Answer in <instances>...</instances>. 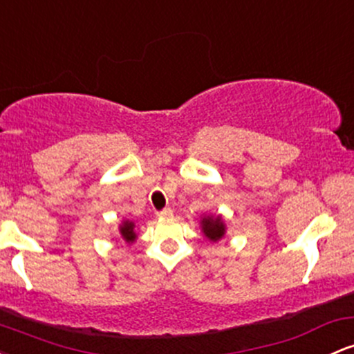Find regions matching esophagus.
Wrapping results in <instances>:
<instances>
[{"instance_id":"34e87169","label":"esophagus","mask_w":354,"mask_h":354,"mask_svg":"<svg viewBox=\"0 0 354 354\" xmlns=\"http://www.w3.org/2000/svg\"><path fill=\"white\" fill-rule=\"evenodd\" d=\"M156 215L159 216V218H168V216L173 215V209H171V208H162L161 212L156 213Z\"/></svg>"}]
</instances>
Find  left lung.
<instances>
[{
  "instance_id": "obj_1",
  "label": "left lung",
  "mask_w": 354,
  "mask_h": 354,
  "mask_svg": "<svg viewBox=\"0 0 354 354\" xmlns=\"http://www.w3.org/2000/svg\"><path fill=\"white\" fill-rule=\"evenodd\" d=\"M201 225H203L205 235H207L209 240H213V242L220 240L225 234V227L223 223H221L220 216H216V218H209V216L208 218H203Z\"/></svg>"
}]
</instances>
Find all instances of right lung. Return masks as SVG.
Returning <instances> with one entry per match:
<instances>
[{"instance_id": "add662e5", "label": "right lung", "mask_w": 354, "mask_h": 354, "mask_svg": "<svg viewBox=\"0 0 354 354\" xmlns=\"http://www.w3.org/2000/svg\"><path fill=\"white\" fill-rule=\"evenodd\" d=\"M120 234H122L124 240H126V242H133V240L136 239V235H134V223H133V221H124L122 227H120Z\"/></svg>"}]
</instances>
